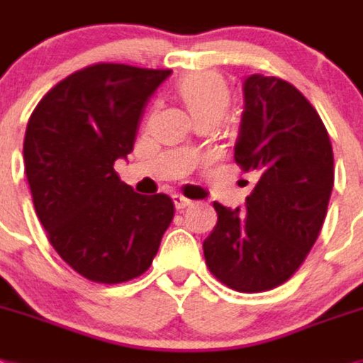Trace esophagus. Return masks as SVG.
<instances>
[{
    "instance_id": "34e87169",
    "label": "esophagus",
    "mask_w": 363,
    "mask_h": 363,
    "mask_svg": "<svg viewBox=\"0 0 363 363\" xmlns=\"http://www.w3.org/2000/svg\"><path fill=\"white\" fill-rule=\"evenodd\" d=\"M173 204H175V208L177 210H184V208L191 206V201L186 199V197H182V195H173Z\"/></svg>"
}]
</instances>
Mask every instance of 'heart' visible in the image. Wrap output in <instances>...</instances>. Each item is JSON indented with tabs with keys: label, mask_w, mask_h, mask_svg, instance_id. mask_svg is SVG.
I'll list each match as a JSON object with an SVG mask.
<instances>
[{
	"label": "heart",
	"mask_w": 363,
	"mask_h": 363,
	"mask_svg": "<svg viewBox=\"0 0 363 363\" xmlns=\"http://www.w3.org/2000/svg\"><path fill=\"white\" fill-rule=\"evenodd\" d=\"M177 93L194 121L210 118L219 122L230 106L228 84L212 71L186 77L177 86Z\"/></svg>",
	"instance_id": "1"
}]
</instances>
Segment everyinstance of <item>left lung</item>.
<instances>
[{"label":"left lung","mask_w":363,"mask_h":363,"mask_svg":"<svg viewBox=\"0 0 363 363\" xmlns=\"http://www.w3.org/2000/svg\"><path fill=\"white\" fill-rule=\"evenodd\" d=\"M234 159L257 182L245 208L213 203L217 225L203 242L208 269L238 292L285 283L316 242L334 184L329 133L292 84L252 74L242 84Z\"/></svg>","instance_id":"1"}]
</instances>
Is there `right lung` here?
I'll return each mask as SVG.
<instances>
[{"label": "right lung", "instance_id": "add662e5", "mask_svg": "<svg viewBox=\"0 0 363 363\" xmlns=\"http://www.w3.org/2000/svg\"><path fill=\"white\" fill-rule=\"evenodd\" d=\"M169 74L89 65L56 84L29 118L23 164L36 216L60 257L91 281L146 272L173 219L168 195L137 194L113 168L133 151L144 107Z\"/></svg>", "mask_w": 363, "mask_h": 363}]
</instances>
